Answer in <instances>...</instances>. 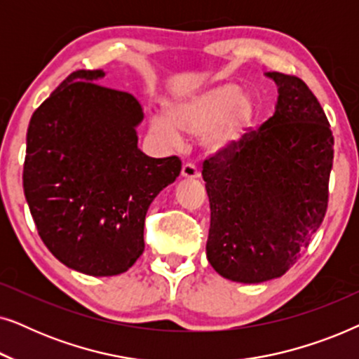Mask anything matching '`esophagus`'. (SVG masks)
Listing matches in <instances>:
<instances>
[{
  "label": "esophagus",
  "mask_w": 359,
  "mask_h": 359,
  "mask_svg": "<svg viewBox=\"0 0 359 359\" xmlns=\"http://www.w3.org/2000/svg\"><path fill=\"white\" fill-rule=\"evenodd\" d=\"M181 176L183 178H199V171L194 165L184 163L183 168H181Z\"/></svg>",
  "instance_id": "obj_1"
}]
</instances>
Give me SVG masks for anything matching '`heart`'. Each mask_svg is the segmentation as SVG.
I'll return each instance as SVG.
<instances>
[{
	"instance_id": "obj_1",
	"label": "heart",
	"mask_w": 359,
	"mask_h": 359,
	"mask_svg": "<svg viewBox=\"0 0 359 359\" xmlns=\"http://www.w3.org/2000/svg\"><path fill=\"white\" fill-rule=\"evenodd\" d=\"M257 116L253 96L240 91L235 83H224L199 95L171 102L166 107L168 125L161 117L151 119V134L168 145H178L180 135L203 137L210 151L235 149Z\"/></svg>"
}]
</instances>
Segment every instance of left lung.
<instances>
[{
	"mask_svg": "<svg viewBox=\"0 0 359 359\" xmlns=\"http://www.w3.org/2000/svg\"><path fill=\"white\" fill-rule=\"evenodd\" d=\"M273 117L204 160L210 204L205 253L220 276L255 284L283 276L309 247L328 205L333 134L301 78L269 72Z\"/></svg>",
	"mask_w": 359,
	"mask_h": 359,
	"instance_id": "8db88e82",
	"label": "left lung"
}]
</instances>
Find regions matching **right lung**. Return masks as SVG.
Segmentation results:
<instances>
[{"mask_svg": "<svg viewBox=\"0 0 359 359\" xmlns=\"http://www.w3.org/2000/svg\"><path fill=\"white\" fill-rule=\"evenodd\" d=\"M102 70L72 73L34 111L22 184L42 242L90 276H116L144 252L151 201L180 176L178 156L137 147L144 119L130 93L100 85Z\"/></svg>", "mask_w": 359, "mask_h": 359, "instance_id": "add662e5", "label": "right lung"}]
</instances>
